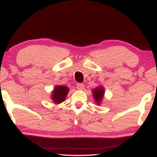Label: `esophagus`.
I'll list each match as a JSON object with an SVG mask.
<instances>
[{"label":"esophagus","mask_w":157,"mask_h":157,"mask_svg":"<svg viewBox=\"0 0 157 157\" xmlns=\"http://www.w3.org/2000/svg\"><path fill=\"white\" fill-rule=\"evenodd\" d=\"M76 87H77V89L79 90H82V89H83V88H84V84H83V83H78L76 84Z\"/></svg>","instance_id":"esophagus-1"}]
</instances>
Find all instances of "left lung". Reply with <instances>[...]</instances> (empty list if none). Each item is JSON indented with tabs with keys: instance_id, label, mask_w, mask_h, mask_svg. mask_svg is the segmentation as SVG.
<instances>
[{
	"instance_id": "obj_1",
	"label": "left lung",
	"mask_w": 157,
	"mask_h": 157,
	"mask_svg": "<svg viewBox=\"0 0 157 157\" xmlns=\"http://www.w3.org/2000/svg\"><path fill=\"white\" fill-rule=\"evenodd\" d=\"M104 90L103 88H96V89H94V98H95L96 101L98 103H100L101 100L102 99L103 96H104Z\"/></svg>"
}]
</instances>
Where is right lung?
<instances>
[{"label":"right lung","instance_id":"right-lung-1","mask_svg":"<svg viewBox=\"0 0 157 157\" xmlns=\"http://www.w3.org/2000/svg\"><path fill=\"white\" fill-rule=\"evenodd\" d=\"M68 92V89L64 86H58L55 88L53 93V100L55 103L60 104L63 102Z\"/></svg>","mask_w":157,"mask_h":157}]
</instances>
